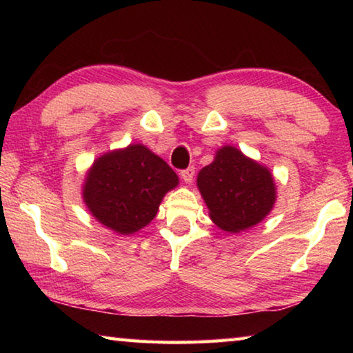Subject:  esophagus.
<instances>
[{
  "label": "esophagus",
  "mask_w": 353,
  "mask_h": 353,
  "mask_svg": "<svg viewBox=\"0 0 353 353\" xmlns=\"http://www.w3.org/2000/svg\"><path fill=\"white\" fill-rule=\"evenodd\" d=\"M181 177L183 179L185 183L193 182V177H194V168H193V166H190V168L181 171Z\"/></svg>",
  "instance_id": "obj_1"
}]
</instances>
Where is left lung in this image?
Segmentation results:
<instances>
[{
    "label": "left lung",
    "instance_id": "8db88e82",
    "mask_svg": "<svg viewBox=\"0 0 353 353\" xmlns=\"http://www.w3.org/2000/svg\"><path fill=\"white\" fill-rule=\"evenodd\" d=\"M196 185L208 216L230 234L261 223L277 199L270 168L229 145L219 148L213 162L199 171Z\"/></svg>",
    "mask_w": 353,
    "mask_h": 353
}]
</instances>
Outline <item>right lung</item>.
<instances>
[{
    "label": "right lung",
    "instance_id": "obj_1",
    "mask_svg": "<svg viewBox=\"0 0 353 353\" xmlns=\"http://www.w3.org/2000/svg\"><path fill=\"white\" fill-rule=\"evenodd\" d=\"M179 185L168 163L141 143L94 160L82 185L92 216L118 235H130L155 218L165 194Z\"/></svg>",
    "mask_w": 353,
    "mask_h": 353
}]
</instances>
